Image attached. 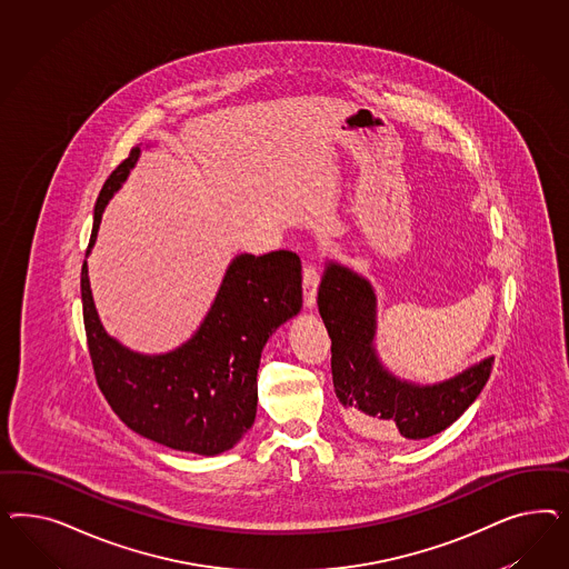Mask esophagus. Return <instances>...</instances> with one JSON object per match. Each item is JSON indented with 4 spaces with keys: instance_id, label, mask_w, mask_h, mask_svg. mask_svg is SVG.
Instances as JSON below:
<instances>
[{
    "instance_id": "esophagus-1",
    "label": "esophagus",
    "mask_w": 569,
    "mask_h": 569,
    "mask_svg": "<svg viewBox=\"0 0 569 569\" xmlns=\"http://www.w3.org/2000/svg\"><path fill=\"white\" fill-rule=\"evenodd\" d=\"M317 286H319V269L312 260H307L305 269H302V292H305L307 309H312L317 302Z\"/></svg>"
}]
</instances>
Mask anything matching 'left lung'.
<instances>
[{"instance_id":"1","label":"left lung","mask_w":569,"mask_h":569,"mask_svg":"<svg viewBox=\"0 0 569 569\" xmlns=\"http://www.w3.org/2000/svg\"><path fill=\"white\" fill-rule=\"evenodd\" d=\"M317 305L331 338L336 397L346 423L365 436L421 440L440 433L466 413L490 378L492 357L433 386L395 378L373 346V288L345 264L328 262Z\"/></svg>"}]
</instances>
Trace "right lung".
Listing matches in <instances>:
<instances>
[{"instance_id": "add662e5", "label": "right lung", "mask_w": 569, "mask_h": 569, "mask_svg": "<svg viewBox=\"0 0 569 569\" xmlns=\"http://www.w3.org/2000/svg\"><path fill=\"white\" fill-rule=\"evenodd\" d=\"M139 148L106 179L93 210L87 254L103 208L121 188ZM87 346L96 381L112 411L139 436L162 447L219 455L240 442L257 417V371L269 336L302 307V264L290 250L231 260L202 326L167 355H139L102 328L81 269Z\"/></svg>"}]
</instances>
